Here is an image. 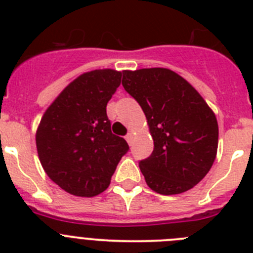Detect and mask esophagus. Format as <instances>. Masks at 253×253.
Here are the masks:
<instances>
[{"instance_id":"1","label":"esophagus","mask_w":253,"mask_h":253,"mask_svg":"<svg viewBox=\"0 0 253 253\" xmlns=\"http://www.w3.org/2000/svg\"><path fill=\"white\" fill-rule=\"evenodd\" d=\"M125 139H126V142H128L129 144H130L131 140H133V133H128V134H126V135H125Z\"/></svg>"}]
</instances>
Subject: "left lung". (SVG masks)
<instances>
[{"label": "left lung", "instance_id": "obj_1", "mask_svg": "<svg viewBox=\"0 0 253 253\" xmlns=\"http://www.w3.org/2000/svg\"><path fill=\"white\" fill-rule=\"evenodd\" d=\"M125 91L142 107L154 148L139 162L146 182L162 195L193 189L213 166L218 122L202 95L167 68L123 71Z\"/></svg>", "mask_w": 253, "mask_h": 253}]
</instances>
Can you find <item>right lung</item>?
<instances>
[{
    "label": "right lung",
    "instance_id": "add662e5",
    "mask_svg": "<svg viewBox=\"0 0 253 253\" xmlns=\"http://www.w3.org/2000/svg\"><path fill=\"white\" fill-rule=\"evenodd\" d=\"M122 82V72L95 69L73 80L44 113L38 126L40 163L67 193L91 198L110 185L129 146L111 133L106 105Z\"/></svg>",
    "mask_w": 253,
    "mask_h": 253
}]
</instances>
